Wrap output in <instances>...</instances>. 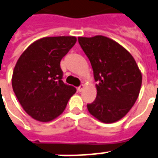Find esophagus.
<instances>
[{
	"label": "esophagus",
	"mask_w": 158,
	"mask_h": 158,
	"mask_svg": "<svg viewBox=\"0 0 158 158\" xmlns=\"http://www.w3.org/2000/svg\"><path fill=\"white\" fill-rule=\"evenodd\" d=\"M84 88H85V85H81L80 86H79L77 88V90H78V91L80 92V91H82V90H84Z\"/></svg>",
	"instance_id": "esophagus-1"
}]
</instances>
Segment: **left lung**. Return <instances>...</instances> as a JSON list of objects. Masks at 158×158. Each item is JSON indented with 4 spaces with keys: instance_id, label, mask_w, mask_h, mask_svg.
Listing matches in <instances>:
<instances>
[{
    "instance_id": "8db88e82",
    "label": "left lung",
    "mask_w": 158,
    "mask_h": 158,
    "mask_svg": "<svg viewBox=\"0 0 158 158\" xmlns=\"http://www.w3.org/2000/svg\"><path fill=\"white\" fill-rule=\"evenodd\" d=\"M98 82L97 98L87 104L91 115L103 123L121 120L136 102L142 74L134 58L117 42L104 36L79 37Z\"/></svg>"
}]
</instances>
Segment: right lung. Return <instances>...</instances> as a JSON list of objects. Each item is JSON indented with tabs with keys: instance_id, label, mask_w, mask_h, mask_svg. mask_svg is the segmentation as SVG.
I'll return each mask as SVG.
<instances>
[{
	"instance_id": "right-lung-1",
	"label": "right lung",
	"mask_w": 158,
	"mask_h": 158,
	"mask_svg": "<svg viewBox=\"0 0 158 158\" xmlns=\"http://www.w3.org/2000/svg\"><path fill=\"white\" fill-rule=\"evenodd\" d=\"M73 36L35 41L19 56L12 77L18 101L31 117L48 122L62 114L76 89L62 81L60 62L75 44Z\"/></svg>"
}]
</instances>
